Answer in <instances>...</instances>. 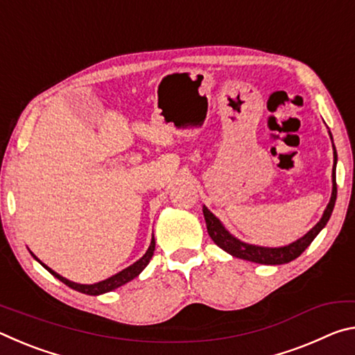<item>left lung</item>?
Instances as JSON below:
<instances>
[{"label": "left lung", "mask_w": 355, "mask_h": 355, "mask_svg": "<svg viewBox=\"0 0 355 355\" xmlns=\"http://www.w3.org/2000/svg\"><path fill=\"white\" fill-rule=\"evenodd\" d=\"M330 139H332V135H330ZM335 164H336V152L334 147V169H332L334 188H332V196H330V202L327 208L324 209V214L320 219V222L311 228L307 235L299 238L297 241L284 245V248H261V245L245 244L243 241H239V239H236L233 235H230V233L225 230V227L222 225V222L216 218V216L209 211L207 207H203V216H205L208 235L211 236L213 241L218 244L222 250H225L227 254H230L236 258H243V260L260 263V264H285V263L293 261L294 258H297L305 249L309 248L311 241L316 238L318 233L326 227L327 220L330 219V214L334 211L335 200H336Z\"/></svg>", "instance_id": "obj_1"}]
</instances>
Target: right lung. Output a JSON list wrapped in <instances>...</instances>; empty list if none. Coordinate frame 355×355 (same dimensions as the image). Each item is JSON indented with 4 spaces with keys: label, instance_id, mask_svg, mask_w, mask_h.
<instances>
[{
    "label": "right lung",
    "instance_id": "1",
    "mask_svg": "<svg viewBox=\"0 0 355 355\" xmlns=\"http://www.w3.org/2000/svg\"><path fill=\"white\" fill-rule=\"evenodd\" d=\"M153 252H155V238H152V243H150V245H148V250L136 263H133L128 268H125L123 271L117 272L116 275H112V277L106 279V280H101V282H98V284H94V285H81V284H75V282H70V280H67L65 277H62V275H59L58 272L53 271V269L48 268L46 264H44L40 260H37V258H35V255H34V258L42 264V266L46 269L48 272H51L56 279L61 280L62 284L70 286L71 290H76V291L84 293V294H91V296H98V294H103V293L116 290V288L122 286L125 284H128L130 280H133L135 277H137V275H139L144 271V269H146V266L150 263V260H152Z\"/></svg>",
    "mask_w": 355,
    "mask_h": 355
}]
</instances>
